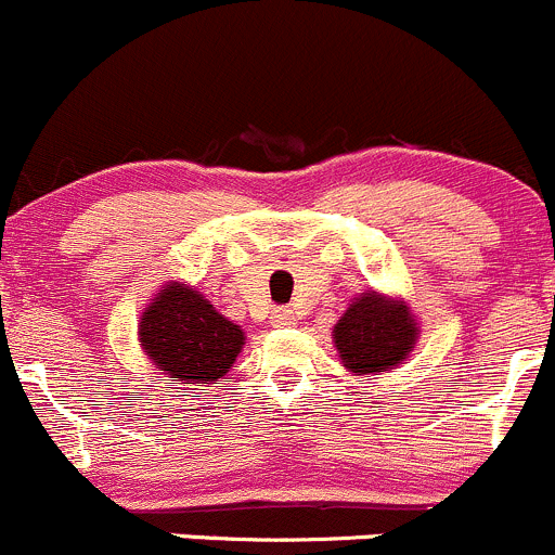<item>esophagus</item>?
<instances>
[{
  "label": "esophagus",
  "instance_id": "34e87169",
  "mask_svg": "<svg viewBox=\"0 0 555 555\" xmlns=\"http://www.w3.org/2000/svg\"><path fill=\"white\" fill-rule=\"evenodd\" d=\"M272 323H275V325H294L296 315L291 310H285V307H278V310L272 312Z\"/></svg>",
  "mask_w": 555,
  "mask_h": 555
}]
</instances>
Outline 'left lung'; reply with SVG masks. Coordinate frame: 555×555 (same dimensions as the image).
I'll list each match as a JSON object with an SVG mask.
<instances>
[{
	"mask_svg": "<svg viewBox=\"0 0 555 555\" xmlns=\"http://www.w3.org/2000/svg\"><path fill=\"white\" fill-rule=\"evenodd\" d=\"M416 334L420 325L405 301L369 291L334 325V345L345 369L363 376L403 363L414 350Z\"/></svg>",
	"mask_w": 555,
	"mask_h": 555,
	"instance_id": "1",
	"label": "left lung"
}]
</instances>
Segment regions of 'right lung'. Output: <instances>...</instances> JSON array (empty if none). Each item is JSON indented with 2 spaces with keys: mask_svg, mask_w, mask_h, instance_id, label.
Wrapping results in <instances>:
<instances>
[{
  "mask_svg": "<svg viewBox=\"0 0 555 555\" xmlns=\"http://www.w3.org/2000/svg\"><path fill=\"white\" fill-rule=\"evenodd\" d=\"M139 339L170 385L199 387L219 385L245 345L243 328L184 283H168L154 294L141 312Z\"/></svg>",
  "mask_w": 555,
  "mask_h": 555,
  "instance_id": "obj_1",
  "label": "right lung"
}]
</instances>
